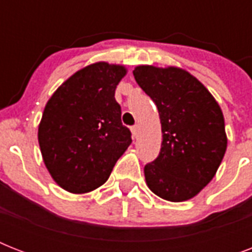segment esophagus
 <instances>
[{
	"mask_svg": "<svg viewBox=\"0 0 252 252\" xmlns=\"http://www.w3.org/2000/svg\"><path fill=\"white\" fill-rule=\"evenodd\" d=\"M138 130H140V128H138V126H132V133H133L134 137H137V136H138Z\"/></svg>",
	"mask_w": 252,
	"mask_h": 252,
	"instance_id": "esophagus-1",
	"label": "esophagus"
}]
</instances>
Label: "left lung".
Listing matches in <instances>:
<instances>
[{
  "mask_svg": "<svg viewBox=\"0 0 252 252\" xmlns=\"http://www.w3.org/2000/svg\"><path fill=\"white\" fill-rule=\"evenodd\" d=\"M133 76L156 103L162 126L159 156L144 168L146 184L167 201L192 199L213 179L226 152L222 111L184 69L140 65Z\"/></svg>",
  "mask_w": 252,
  "mask_h": 252,
  "instance_id": "8db88e82",
  "label": "left lung"
}]
</instances>
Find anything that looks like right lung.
<instances>
[{"label": "right lung", "instance_id": "add662e5", "mask_svg": "<svg viewBox=\"0 0 252 252\" xmlns=\"http://www.w3.org/2000/svg\"><path fill=\"white\" fill-rule=\"evenodd\" d=\"M126 66L99 61L69 77L45 104L37 140L53 180L65 191L86 193L107 182L132 142L122 123L115 89Z\"/></svg>", "mask_w": 252, "mask_h": 252}]
</instances>
